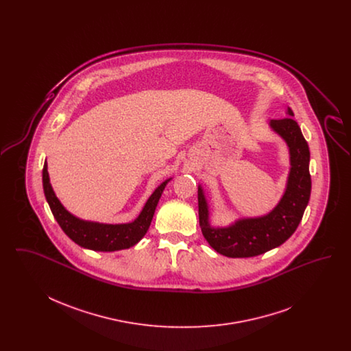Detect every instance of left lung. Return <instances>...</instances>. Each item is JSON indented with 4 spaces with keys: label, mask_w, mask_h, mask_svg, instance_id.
Here are the masks:
<instances>
[{
    "label": "left lung",
    "mask_w": 351,
    "mask_h": 351,
    "mask_svg": "<svg viewBox=\"0 0 351 351\" xmlns=\"http://www.w3.org/2000/svg\"><path fill=\"white\" fill-rule=\"evenodd\" d=\"M291 108L287 117L271 119L269 128L279 134L288 149L291 168L283 196L278 205L262 217L241 218L226 228H213L209 206L199 185V219L204 238L215 250L229 258H250L284 243L300 223L311 197L309 147Z\"/></svg>",
    "instance_id": "1"
}]
</instances>
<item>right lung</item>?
Returning <instances> with one entry per match:
<instances>
[{"instance_id": "right-lung-1", "label": "right lung", "mask_w": 351, "mask_h": 351, "mask_svg": "<svg viewBox=\"0 0 351 351\" xmlns=\"http://www.w3.org/2000/svg\"><path fill=\"white\" fill-rule=\"evenodd\" d=\"M43 191L51 212L62 230L79 246L95 251H117L136 245L147 233L158 201L171 179L160 184L145 204L139 216L129 223H100L84 221L71 215L56 197L50 183L47 163L43 166Z\"/></svg>"}]
</instances>
